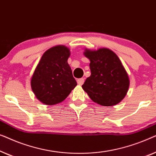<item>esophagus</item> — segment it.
Masks as SVG:
<instances>
[{"mask_svg":"<svg viewBox=\"0 0 156 156\" xmlns=\"http://www.w3.org/2000/svg\"><path fill=\"white\" fill-rule=\"evenodd\" d=\"M84 81H85L84 78H79L77 80V83H78V85H82L83 83H84Z\"/></svg>","mask_w":156,"mask_h":156,"instance_id":"34e87169","label":"esophagus"}]
</instances>
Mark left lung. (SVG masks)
<instances>
[{"label":"left lung","instance_id":"1","mask_svg":"<svg viewBox=\"0 0 156 156\" xmlns=\"http://www.w3.org/2000/svg\"><path fill=\"white\" fill-rule=\"evenodd\" d=\"M90 59L91 75L83 89L90 99L102 106H113L124 99L128 92L129 79L124 67L115 52L107 48L97 51L85 49Z\"/></svg>","mask_w":156,"mask_h":156}]
</instances>
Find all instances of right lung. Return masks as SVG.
<instances>
[{
	"mask_svg": "<svg viewBox=\"0 0 156 156\" xmlns=\"http://www.w3.org/2000/svg\"><path fill=\"white\" fill-rule=\"evenodd\" d=\"M70 50L63 45L50 48L41 56L31 78L36 98L47 105L63 102L77 83L68 63Z\"/></svg>",
	"mask_w": 156,
	"mask_h": 156,
	"instance_id": "add662e5",
	"label": "right lung"
}]
</instances>
